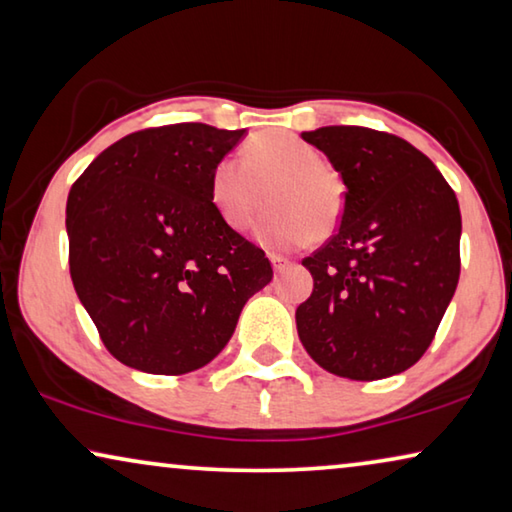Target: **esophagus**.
<instances>
[{
	"label": "esophagus",
	"mask_w": 512,
	"mask_h": 512,
	"mask_svg": "<svg viewBox=\"0 0 512 512\" xmlns=\"http://www.w3.org/2000/svg\"><path fill=\"white\" fill-rule=\"evenodd\" d=\"M271 264H273V269H276V273H280V271H285L287 266H289V259L280 257V255H271Z\"/></svg>",
	"instance_id": "esophagus-1"
}]
</instances>
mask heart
<instances>
[{
	"instance_id": "obj_1",
	"label": "heart",
	"mask_w": 512,
	"mask_h": 512,
	"mask_svg": "<svg viewBox=\"0 0 512 512\" xmlns=\"http://www.w3.org/2000/svg\"><path fill=\"white\" fill-rule=\"evenodd\" d=\"M257 227L269 250H292L305 241H326L345 213V181L312 144L285 131H266L243 144L241 156H225L211 172V204L234 232H246L264 207Z\"/></svg>"
}]
</instances>
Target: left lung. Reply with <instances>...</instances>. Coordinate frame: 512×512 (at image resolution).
<instances>
[{
  "mask_svg": "<svg viewBox=\"0 0 512 512\" xmlns=\"http://www.w3.org/2000/svg\"><path fill=\"white\" fill-rule=\"evenodd\" d=\"M347 186L338 230L303 259L315 287L296 308L312 361L375 381L432 345L460 280L462 216L453 188L398 135L363 126L303 133Z\"/></svg>",
  "mask_w": 512,
  "mask_h": 512,
  "instance_id": "obj_1",
  "label": "left lung"
}]
</instances>
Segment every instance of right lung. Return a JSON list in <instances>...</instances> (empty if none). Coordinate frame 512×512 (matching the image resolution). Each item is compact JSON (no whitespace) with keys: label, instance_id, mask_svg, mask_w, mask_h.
<instances>
[{"label":"right lung","instance_id":"add662e5","mask_svg":"<svg viewBox=\"0 0 512 512\" xmlns=\"http://www.w3.org/2000/svg\"><path fill=\"white\" fill-rule=\"evenodd\" d=\"M243 131L144 128L94 158L66 202L68 266L108 352L149 375H186L230 342L269 285V257L227 227L209 186Z\"/></svg>","mask_w":512,"mask_h":512}]
</instances>
